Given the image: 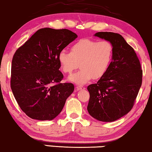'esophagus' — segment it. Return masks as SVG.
Returning <instances> with one entry per match:
<instances>
[{"instance_id": "esophagus-1", "label": "esophagus", "mask_w": 152, "mask_h": 152, "mask_svg": "<svg viewBox=\"0 0 152 152\" xmlns=\"http://www.w3.org/2000/svg\"><path fill=\"white\" fill-rule=\"evenodd\" d=\"M76 88L77 90H82V89H84L85 88L83 86H80V85H78V86H76Z\"/></svg>"}]
</instances>
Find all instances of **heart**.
<instances>
[{
  "label": "heart",
  "instance_id": "heart-1",
  "mask_svg": "<svg viewBox=\"0 0 152 152\" xmlns=\"http://www.w3.org/2000/svg\"><path fill=\"white\" fill-rule=\"evenodd\" d=\"M114 48L111 41L82 39L58 55L60 66L64 73L70 74L79 67L81 70L68 77L70 82L84 84L91 79H100L107 73L113 59Z\"/></svg>",
  "mask_w": 152,
  "mask_h": 152
}]
</instances>
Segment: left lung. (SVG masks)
<instances>
[{
    "label": "left lung",
    "instance_id": "left-lung-1",
    "mask_svg": "<svg viewBox=\"0 0 152 152\" xmlns=\"http://www.w3.org/2000/svg\"><path fill=\"white\" fill-rule=\"evenodd\" d=\"M95 36L111 41L114 55L107 73L87 87L90 93L87 110L99 121L113 122L134 107L142 85V70L134 48L121 35L99 32Z\"/></svg>",
    "mask_w": 152,
    "mask_h": 152
}]
</instances>
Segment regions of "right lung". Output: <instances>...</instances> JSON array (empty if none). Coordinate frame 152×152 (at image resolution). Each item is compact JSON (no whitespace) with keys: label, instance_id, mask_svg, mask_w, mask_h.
<instances>
[{"label":"right lung","instance_id":"1","mask_svg":"<svg viewBox=\"0 0 152 152\" xmlns=\"http://www.w3.org/2000/svg\"><path fill=\"white\" fill-rule=\"evenodd\" d=\"M77 37L67 29L42 28L16 50L10 86L18 104L28 117L51 120L61 113L75 88L72 83H61L64 75L58 55Z\"/></svg>","mask_w":152,"mask_h":152}]
</instances>
